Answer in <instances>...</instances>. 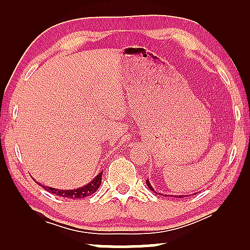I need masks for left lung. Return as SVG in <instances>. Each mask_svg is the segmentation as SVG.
I'll list each match as a JSON object with an SVG mask.
<instances>
[{"instance_id":"1","label":"left lung","mask_w":250,"mask_h":250,"mask_svg":"<svg viewBox=\"0 0 250 250\" xmlns=\"http://www.w3.org/2000/svg\"><path fill=\"white\" fill-rule=\"evenodd\" d=\"M146 184H147V186H148V188L150 189V190L155 192V194H157V195H162V196H165V197H167V196H170V195H164V194H162V192H157V191L155 190V189L153 188V186L150 185V182H149L148 179H147V180H146ZM171 196H172V197H180V198H182V197H185L184 195H179V196H178V195H171Z\"/></svg>"}]
</instances>
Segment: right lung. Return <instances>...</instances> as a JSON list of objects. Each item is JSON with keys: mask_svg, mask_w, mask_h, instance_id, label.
<instances>
[{"mask_svg": "<svg viewBox=\"0 0 250 250\" xmlns=\"http://www.w3.org/2000/svg\"><path fill=\"white\" fill-rule=\"evenodd\" d=\"M102 174L103 172H100L96 177H95L93 180L88 184L83 186V187H79L77 189H70V190H64V189H56V188H52L48 187V186H43L41 185L40 182L36 181L38 185L42 186V187L46 189L47 191L52 192V194L61 196V197H66V198H85V197H88L90 195H93L94 192L97 191V189L100 188V186L102 184Z\"/></svg>", "mask_w": 250, "mask_h": 250, "instance_id": "right-lung-1", "label": "right lung"}]
</instances>
